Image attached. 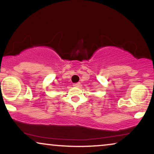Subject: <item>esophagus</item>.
<instances>
[{"mask_svg":"<svg viewBox=\"0 0 154 154\" xmlns=\"http://www.w3.org/2000/svg\"><path fill=\"white\" fill-rule=\"evenodd\" d=\"M73 86H74V87L78 88V87H79V86H80V83H79V82L75 83V84H74V85H73Z\"/></svg>","mask_w":154,"mask_h":154,"instance_id":"34e87169","label":"esophagus"}]
</instances>
